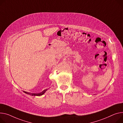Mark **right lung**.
Masks as SVG:
<instances>
[{
	"instance_id": "1",
	"label": "right lung",
	"mask_w": 123,
	"mask_h": 123,
	"mask_svg": "<svg viewBox=\"0 0 123 123\" xmlns=\"http://www.w3.org/2000/svg\"><path fill=\"white\" fill-rule=\"evenodd\" d=\"M46 91H47V89H45V90H44V91H43L42 92H40V93H30V92H24L27 93V94H28L31 95H32V96H40V95H43V94L46 92Z\"/></svg>"
}]
</instances>
